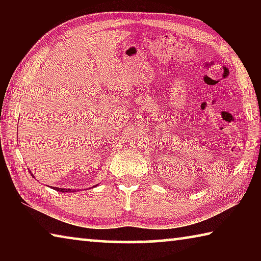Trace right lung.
I'll list each match as a JSON object with an SVG mask.
<instances>
[{
    "label": "right lung",
    "instance_id": "add662e5",
    "mask_svg": "<svg viewBox=\"0 0 261 261\" xmlns=\"http://www.w3.org/2000/svg\"><path fill=\"white\" fill-rule=\"evenodd\" d=\"M54 189L56 190V191H60V192H73V190H71V189H62V188H54Z\"/></svg>",
    "mask_w": 261,
    "mask_h": 261
}]
</instances>
